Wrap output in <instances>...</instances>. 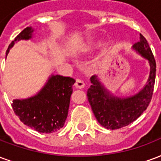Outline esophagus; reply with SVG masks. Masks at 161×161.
<instances>
[{"label":"esophagus","instance_id":"34e87169","mask_svg":"<svg viewBox=\"0 0 161 161\" xmlns=\"http://www.w3.org/2000/svg\"><path fill=\"white\" fill-rule=\"evenodd\" d=\"M85 85L84 82L80 78H77L76 79V83H75V86L77 87V89H83Z\"/></svg>","mask_w":161,"mask_h":161}]
</instances>
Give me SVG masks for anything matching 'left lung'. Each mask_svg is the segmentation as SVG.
I'll list each match as a JSON object with an SVG mask.
<instances>
[{
    "label": "left lung",
    "mask_w": 161,
    "mask_h": 161,
    "mask_svg": "<svg viewBox=\"0 0 161 161\" xmlns=\"http://www.w3.org/2000/svg\"><path fill=\"white\" fill-rule=\"evenodd\" d=\"M133 47L148 59L150 74L146 86L135 96L119 98L111 96L101 85L96 76L90 78L92 84L88 89L87 96L95 117L101 125L109 130H116L127 126L147 109L152 100L155 82L156 62L146 38L140 34V41Z\"/></svg>",
    "instance_id": "left-lung-1"
}]
</instances>
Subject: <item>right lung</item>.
<instances>
[{
  "instance_id": "right-lung-1",
  "label": "right lung",
  "mask_w": 161,
  "mask_h": 161,
  "mask_svg": "<svg viewBox=\"0 0 161 161\" xmlns=\"http://www.w3.org/2000/svg\"><path fill=\"white\" fill-rule=\"evenodd\" d=\"M31 28L26 27L8 46L14 42L31 37ZM75 79L70 77L52 76L37 95L26 100H14V114L25 125L42 133H53L61 129L68 114L70 99Z\"/></svg>"
}]
</instances>
